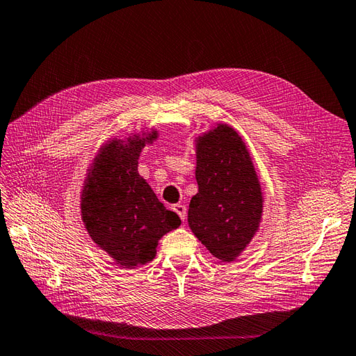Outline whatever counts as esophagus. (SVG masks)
<instances>
[{"label":"esophagus","instance_id":"esophagus-1","mask_svg":"<svg viewBox=\"0 0 356 356\" xmlns=\"http://www.w3.org/2000/svg\"><path fill=\"white\" fill-rule=\"evenodd\" d=\"M172 210L177 213V215L181 218V220H186V215H187V207L184 204H175L172 207Z\"/></svg>","mask_w":356,"mask_h":356}]
</instances>
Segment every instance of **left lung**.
Listing matches in <instances>:
<instances>
[{"instance_id": "left-lung-1", "label": "left lung", "mask_w": 356, "mask_h": 356, "mask_svg": "<svg viewBox=\"0 0 356 356\" xmlns=\"http://www.w3.org/2000/svg\"><path fill=\"white\" fill-rule=\"evenodd\" d=\"M198 183L188 204L192 233L220 262H233L259 232L264 193L247 145L233 126L216 123L195 138Z\"/></svg>"}]
</instances>
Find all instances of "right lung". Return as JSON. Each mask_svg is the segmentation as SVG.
I'll use <instances>...</instances> for the list:
<instances>
[{
    "label": "right lung",
    "instance_id": "1",
    "mask_svg": "<svg viewBox=\"0 0 356 356\" xmlns=\"http://www.w3.org/2000/svg\"><path fill=\"white\" fill-rule=\"evenodd\" d=\"M158 131L109 138L86 169L81 216L92 242L123 268L149 264L158 241L181 225L138 173V158Z\"/></svg>",
    "mask_w": 356,
    "mask_h": 356
}]
</instances>
